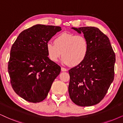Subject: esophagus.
<instances>
[{
  "label": "esophagus",
  "mask_w": 123,
  "mask_h": 123,
  "mask_svg": "<svg viewBox=\"0 0 123 123\" xmlns=\"http://www.w3.org/2000/svg\"><path fill=\"white\" fill-rule=\"evenodd\" d=\"M61 71H67V69H65V68H62H62H61Z\"/></svg>",
  "instance_id": "obj_1"
}]
</instances>
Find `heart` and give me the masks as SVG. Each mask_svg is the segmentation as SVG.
Wrapping results in <instances>:
<instances>
[{
	"label": "heart",
	"mask_w": 123,
	"mask_h": 123,
	"mask_svg": "<svg viewBox=\"0 0 123 123\" xmlns=\"http://www.w3.org/2000/svg\"><path fill=\"white\" fill-rule=\"evenodd\" d=\"M54 43L46 45L48 57L54 62L58 61L62 53L63 65L76 66L85 61L89 53L88 40L82 35L62 32L55 37Z\"/></svg>",
	"instance_id": "heart-1"
}]
</instances>
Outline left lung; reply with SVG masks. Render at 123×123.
<instances>
[{
    "label": "left lung",
    "instance_id": "1",
    "mask_svg": "<svg viewBox=\"0 0 123 123\" xmlns=\"http://www.w3.org/2000/svg\"><path fill=\"white\" fill-rule=\"evenodd\" d=\"M71 29L83 33L89 43V53L83 63L69 70V93L71 100L80 106L99 103L114 79L115 54L108 37L98 28Z\"/></svg>",
    "mask_w": 123,
    "mask_h": 123
}]
</instances>
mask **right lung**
<instances>
[{"label":"right lung","instance_id":"add662e5","mask_svg":"<svg viewBox=\"0 0 123 123\" xmlns=\"http://www.w3.org/2000/svg\"><path fill=\"white\" fill-rule=\"evenodd\" d=\"M60 27L37 24L23 31L12 45L8 71L15 92L28 102L46 98L61 68L48 56L46 45Z\"/></svg>","mask_w":123,"mask_h":123}]
</instances>
